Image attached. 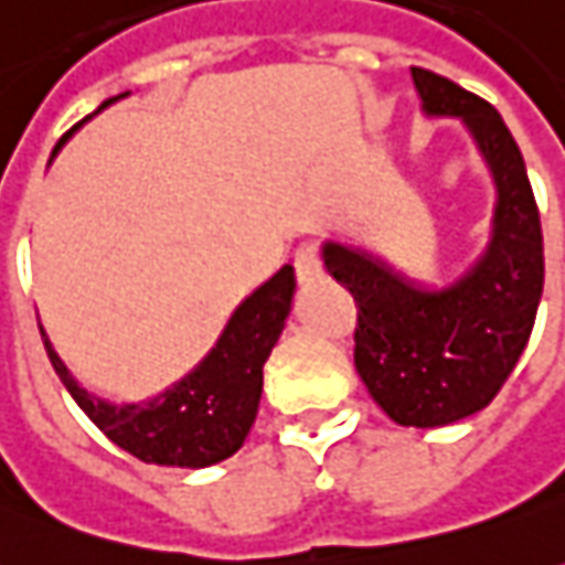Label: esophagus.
<instances>
[{"label": "esophagus", "mask_w": 565, "mask_h": 565, "mask_svg": "<svg viewBox=\"0 0 565 565\" xmlns=\"http://www.w3.org/2000/svg\"><path fill=\"white\" fill-rule=\"evenodd\" d=\"M294 268H297V278L302 284L321 278V271H324V263H321V247H318V244H302V247L294 253Z\"/></svg>", "instance_id": "obj_1"}]
</instances>
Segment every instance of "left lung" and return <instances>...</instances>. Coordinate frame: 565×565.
Masks as SVG:
<instances>
[{
	"label": "left lung",
	"mask_w": 565,
	"mask_h": 565,
	"mask_svg": "<svg viewBox=\"0 0 565 565\" xmlns=\"http://www.w3.org/2000/svg\"><path fill=\"white\" fill-rule=\"evenodd\" d=\"M427 114L470 126L498 185L494 237L479 266L429 294L362 253L328 244L324 266L359 306L355 371L402 427L482 412L523 355L544 290V237L523 153L501 114L448 76L412 67Z\"/></svg>",
	"instance_id": "obj_1"
}]
</instances>
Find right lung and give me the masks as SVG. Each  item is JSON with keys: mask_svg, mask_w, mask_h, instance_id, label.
<instances>
[{"mask_svg": "<svg viewBox=\"0 0 565 565\" xmlns=\"http://www.w3.org/2000/svg\"><path fill=\"white\" fill-rule=\"evenodd\" d=\"M110 102L117 98H107L102 107ZM67 136L61 141H67ZM294 287H297L294 268L284 266L250 299L241 302V309L232 315L216 349L203 359L201 367L148 405L117 408L95 398L71 377V371L61 364L45 333L42 343L67 393L110 443L120 445L122 451H129L145 463L191 467V470L210 467L232 458L250 433L263 395V364L281 337Z\"/></svg>", "mask_w": 565, "mask_h": 565, "instance_id": "obj_1", "label": "right lung"}]
</instances>
